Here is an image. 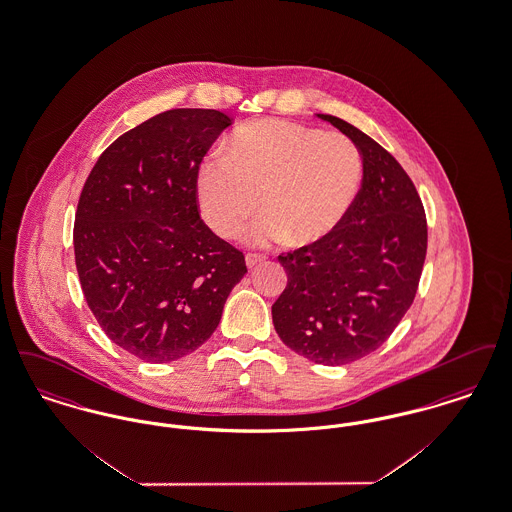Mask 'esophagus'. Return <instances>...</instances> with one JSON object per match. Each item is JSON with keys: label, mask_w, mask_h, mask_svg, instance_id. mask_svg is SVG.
Masks as SVG:
<instances>
[{"label": "esophagus", "mask_w": 512, "mask_h": 512, "mask_svg": "<svg viewBox=\"0 0 512 512\" xmlns=\"http://www.w3.org/2000/svg\"><path fill=\"white\" fill-rule=\"evenodd\" d=\"M265 259H267V255H263V253H247V255H245V263H247V267L249 268L263 263Z\"/></svg>", "instance_id": "1"}]
</instances>
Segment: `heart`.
Returning <instances> with one entry per match:
<instances>
[{"mask_svg": "<svg viewBox=\"0 0 512 512\" xmlns=\"http://www.w3.org/2000/svg\"><path fill=\"white\" fill-rule=\"evenodd\" d=\"M224 151L201 163L195 194L201 217L226 240L261 203L265 213L247 232L249 244L288 236L293 244H317L340 226L361 190V151L340 132L265 119L240 126Z\"/></svg>", "mask_w": 512, "mask_h": 512, "instance_id": "heart-1", "label": "heart"}]
</instances>
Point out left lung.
<instances>
[{
	"mask_svg": "<svg viewBox=\"0 0 512 512\" xmlns=\"http://www.w3.org/2000/svg\"><path fill=\"white\" fill-rule=\"evenodd\" d=\"M363 155V184L340 226L322 242L280 253L286 290L274 328L297 355L338 366L376 351L413 305L428 226L413 180L390 151L334 115Z\"/></svg>",
	"mask_w": 512,
	"mask_h": 512,
	"instance_id": "8db88e82",
	"label": "left lung"
}]
</instances>
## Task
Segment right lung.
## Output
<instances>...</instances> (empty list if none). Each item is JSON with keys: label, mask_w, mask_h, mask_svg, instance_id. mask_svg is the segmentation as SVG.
<instances>
[{"label": "right lung", "mask_w": 512, "mask_h": 512, "mask_svg": "<svg viewBox=\"0 0 512 512\" xmlns=\"http://www.w3.org/2000/svg\"><path fill=\"white\" fill-rule=\"evenodd\" d=\"M232 119L171 109L99 155L74 219V261L107 338L147 363L195 351L244 278V253L199 217V165Z\"/></svg>", "instance_id": "right-lung-1"}]
</instances>
